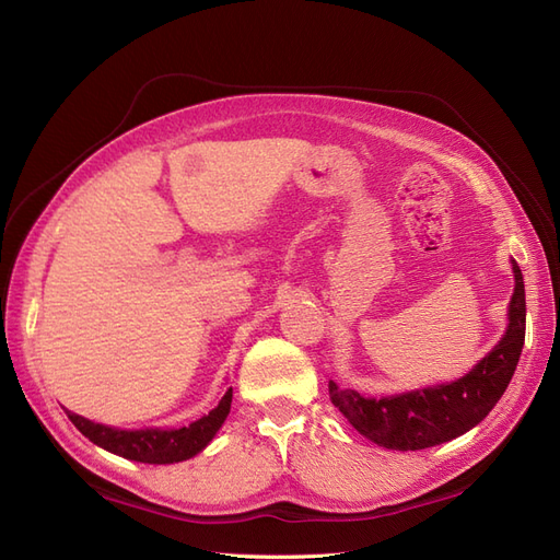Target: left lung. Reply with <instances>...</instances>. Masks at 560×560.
<instances>
[{"label": "left lung", "mask_w": 560, "mask_h": 560, "mask_svg": "<svg viewBox=\"0 0 560 560\" xmlns=\"http://www.w3.org/2000/svg\"><path fill=\"white\" fill-rule=\"evenodd\" d=\"M510 327L502 341L467 376L395 397H362L329 381L331 404L371 442L393 451H420L465 434L490 413L510 385L525 341V290L514 264Z\"/></svg>", "instance_id": "left-lung-1"}]
</instances>
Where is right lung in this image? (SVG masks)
Instances as JSON below:
<instances>
[{
	"label": "right lung",
	"mask_w": 560,
	"mask_h": 560,
	"mask_svg": "<svg viewBox=\"0 0 560 560\" xmlns=\"http://www.w3.org/2000/svg\"><path fill=\"white\" fill-rule=\"evenodd\" d=\"M231 399L233 387L226 389V395L217 404V409L191 422L189 428L179 430H114L72 411H67V418L74 422V428L83 436H89L93 444L103 446L109 453L149 465H171L189 460V457H194L212 442V436L222 428V422L231 411Z\"/></svg>",
	"instance_id": "add662e5"
}]
</instances>
